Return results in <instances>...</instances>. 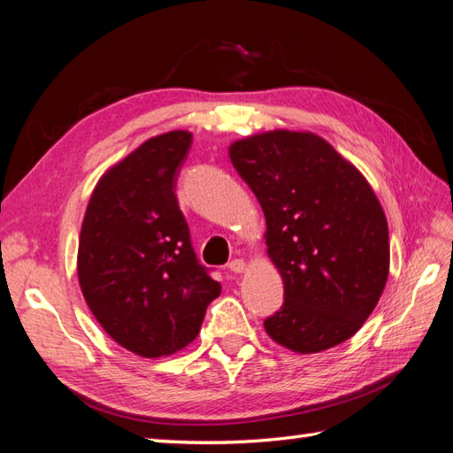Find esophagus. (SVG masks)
Instances as JSON below:
<instances>
[{
  "label": "esophagus",
  "instance_id": "1",
  "mask_svg": "<svg viewBox=\"0 0 453 453\" xmlns=\"http://www.w3.org/2000/svg\"><path fill=\"white\" fill-rule=\"evenodd\" d=\"M246 267H248V265H246L244 259H233V261H230V264H228V271H230V273H234V275L244 273Z\"/></svg>",
  "mask_w": 453,
  "mask_h": 453
}]
</instances>
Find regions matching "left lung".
<instances>
[{
    "label": "left lung",
    "mask_w": 453,
    "mask_h": 453,
    "mask_svg": "<svg viewBox=\"0 0 453 453\" xmlns=\"http://www.w3.org/2000/svg\"><path fill=\"white\" fill-rule=\"evenodd\" d=\"M264 209L285 303L264 327L295 353H319L363 327L389 273L388 220L366 178L310 132L259 134L228 149Z\"/></svg>",
    "instance_id": "1"
}]
</instances>
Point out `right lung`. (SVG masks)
Returning <instances> with one entry per match:
<instances>
[{
  "instance_id": "obj_1",
  "label": "right lung",
  "mask_w": 453,
  "mask_h": 453,
  "mask_svg": "<svg viewBox=\"0 0 453 453\" xmlns=\"http://www.w3.org/2000/svg\"><path fill=\"white\" fill-rule=\"evenodd\" d=\"M189 132L150 137L98 180L79 236L77 275L116 343L157 358L197 337L220 285L194 252L174 194Z\"/></svg>"
}]
</instances>
